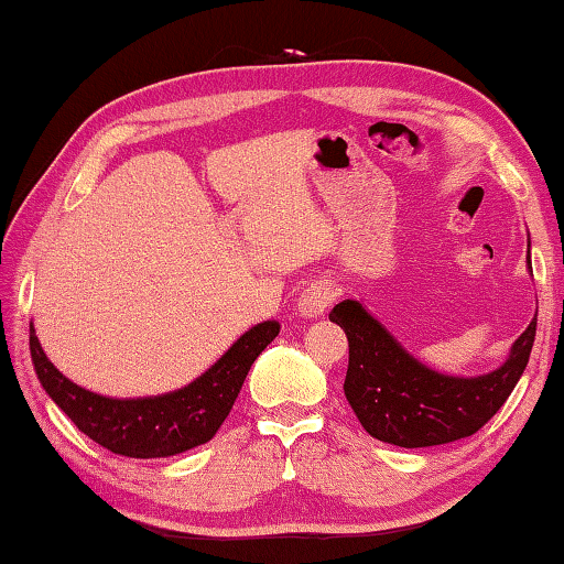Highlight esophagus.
<instances>
[{
  "instance_id": "34e87169",
  "label": "esophagus",
  "mask_w": 564,
  "mask_h": 564,
  "mask_svg": "<svg viewBox=\"0 0 564 564\" xmlns=\"http://www.w3.org/2000/svg\"><path fill=\"white\" fill-rule=\"evenodd\" d=\"M333 302V286L328 282H314L299 296V312L302 316H321Z\"/></svg>"
}]
</instances>
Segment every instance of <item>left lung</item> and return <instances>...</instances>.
Listing matches in <instances>:
<instances>
[{
    "label": "left lung",
    "instance_id": "1",
    "mask_svg": "<svg viewBox=\"0 0 564 564\" xmlns=\"http://www.w3.org/2000/svg\"><path fill=\"white\" fill-rule=\"evenodd\" d=\"M528 270L531 243H528ZM348 336L346 399L372 438L399 447L453 443L477 433L509 399L535 340V318L511 346L507 362L477 377L431 370L399 346L367 308L346 299L328 314Z\"/></svg>",
    "mask_w": 564,
    "mask_h": 564
}]
</instances>
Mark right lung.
Here are the masks:
<instances>
[{"label":"right lung","mask_w":564,"mask_h":564,"mask_svg":"<svg viewBox=\"0 0 564 564\" xmlns=\"http://www.w3.org/2000/svg\"><path fill=\"white\" fill-rule=\"evenodd\" d=\"M278 333V321H262L187 387L143 399H111L77 387L45 358L33 326L29 346L45 394L87 438L117 455L155 459L192 451L214 438L234 409L250 365Z\"/></svg>","instance_id":"1"}]
</instances>
